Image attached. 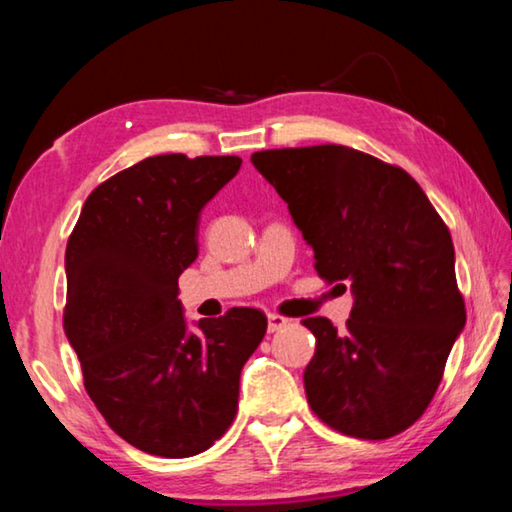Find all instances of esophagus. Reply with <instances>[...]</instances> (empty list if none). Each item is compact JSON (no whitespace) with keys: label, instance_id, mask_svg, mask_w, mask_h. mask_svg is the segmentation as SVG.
<instances>
[{"label":"esophagus","instance_id":"esophagus-1","mask_svg":"<svg viewBox=\"0 0 512 512\" xmlns=\"http://www.w3.org/2000/svg\"><path fill=\"white\" fill-rule=\"evenodd\" d=\"M289 320L280 314H268V332H280L282 327H287Z\"/></svg>","mask_w":512,"mask_h":512}]
</instances>
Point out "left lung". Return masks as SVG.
<instances>
[{
    "mask_svg": "<svg viewBox=\"0 0 512 512\" xmlns=\"http://www.w3.org/2000/svg\"><path fill=\"white\" fill-rule=\"evenodd\" d=\"M250 162L289 205L318 275L354 293L343 332L302 320L316 336L311 411L345 436H397L433 400L465 325L445 221L404 169L350 146L257 151Z\"/></svg>",
    "mask_w": 512,
    "mask_h": 512,
    "instance_id": "obj_1",
    "label": "left lung"
}]
</instances>
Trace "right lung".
Listing matches in <instances>:
<instances>
[{
    "label": "right lung",
    "instance_id": "right-lung-1",
    "mask_svg": "<svg viewBox=\"0 0 512 512\" xmlns=\"http://www.w3.org/2000/svg\"><path fill=\"white\" fill-rule=\"evenodd\" d=\"M237 155H153L85 201L65 250L63 327L110 429L164 458L219 440L239 375L266 334L264 311L232 307L189 332L178 277L198 257V214L237 176Z\"/></svg>",
    "mask_w": 512,
    "mask_h": 512
}]
</instances>
